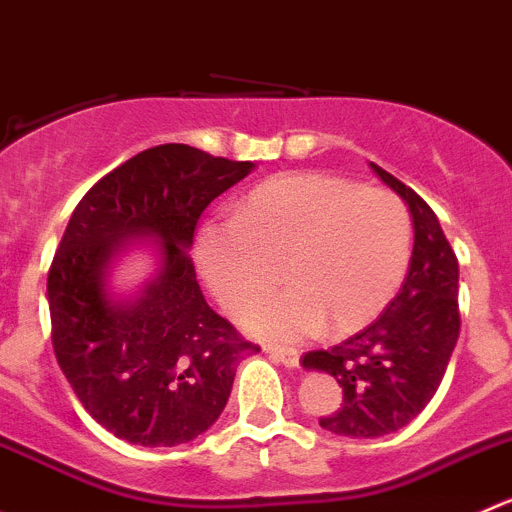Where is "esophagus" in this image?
<instances>
[{"label": "esophagus", "mask_w": 512, "mask_h": 512, "mask_svg": "<svg viewBox=\"0 0 512 512\" xmlns=\"http://www.w3.org/2000/svg\"><path fill=\"white\" fill-rule=\"evenodd\" d=\"M265 352L272 357V360L280 362V365H285V367L300 365V352L292 350V347H277V345H270V342H267Z\"/></svg>", "instance_id": "1"}]
</instances>
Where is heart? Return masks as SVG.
<instances>
[{"mask_svg":"<svg viewBox=\"0 0 512 512\" xmlns=\"http://www.w3.org/2000/svg\"><path fill=\"white\" fill-rule=\"evenodd\" d=\"M413 222L382 187H357L325 172L282 175L237 205L232 225H210L197 265L230 312L250 307L277 280L285 290L257 302L245 327L270 340H300L325 325L345 335L393 300L410 260Z\"/></svg>","mask_w":512,"mask_h":512,"instance_id":"heart-1","label":"heart"}]
</instances>
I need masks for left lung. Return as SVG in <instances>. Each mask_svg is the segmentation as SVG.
<instances>
[{
  "label": "left lung",
  "mask_w": 512,
  "mask_h": 512,
  "mask_svg": "<svg viewBox=\"0 0 512 512\" xmlns=\"http://www.w3.org/2000/svg\"><path fill=\"white\" fill-rule=\"evenodd\" d=\"M372 170L413 217L415 245L403 287L382 315L330 350L302 357L335 377L342 403L320 428L345 438H380L405 428L440 388L460 335L458 257L428 202L390 172Z\"/></svg>",
  "instance_id": "8db88e82"
}]
</instances>
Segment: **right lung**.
Returning a JSON list of instances; mask_svg holds the SVG:
<instances>
[{
    "label": "right lung",
    "instance_id": "right-lung-1",
    "mask_svg": "<svg viewBox=\"0 0 512 512\" xmlns=\"http://www.w3.org/2000/svg\"><path fill=\"white\" fill-rule=\"evenodd\" d=\"M252 167L152 147L104 175L69 217L47 277L54 355L84 410L127 443L195 440L225 410L245 352L260 350L207 305L187 252L207 205ZM137 239L161 242V267L122 301L108 292V267Z\"/></svg>",
    "mask_w": 512,
    "mask_h": 512
}]
</instances>
